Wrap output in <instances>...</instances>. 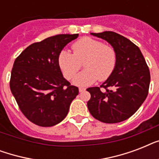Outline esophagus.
<instances>
[{"instance_id":"obj_1","label":"esophagus","mask_w":159,"mask_h":159,"mask_svg":"<svg viewBox=\"0 0 159 159\" xmlns=\"http://www.w3.org/2000/svg\"><path fill=\"white\" fill-rule=\"evenodd\" d=\"M85 90H86V88H84V87H79V92H84Z\"/></svg>"}]
</instances>
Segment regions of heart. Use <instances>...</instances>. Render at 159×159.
<instances>
[{
    "mask_svg": "<svg viewBox=\"0 0 159 159\" xmlns=\"http://www.w3.org/2000/svg\"><path fill=\"white\" fill-rule=\"evenodd\" d=\"M73 53L62 50L58 55V65L63 76L72 79L82 67L86 68L77 75L74 83L88 86L99 80L106 81L111 77L117 64V53L114 47L92 37H83L72 43Z\"/></svg>",
    "mask_w": 159,
    "mask_h": 159,
    "instance_id": "heart-1",
    "label": "heart"
}]
</instances>
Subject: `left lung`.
<instances>
[{
	"mask_svg": "<svg viewBox=\"0 0 159 159\" xmlns=\"http://www.w3.org/2000/svg\"><path fill=\"white\" fill-rule=\"evenodd\" d=\"M111 43L117 53L111 76L100 87H89L90 113L103 123L114 124L132 116L148 94L150 72L138 46L112 31L92 33Z\"/></svg>",
	"mask_w": 159,
	"mask_h": 159,
	"instance_id": "obj_1",
	"label": "left lung"
}]
</instances>
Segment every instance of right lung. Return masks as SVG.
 Instances as JSON below:
<instances>
[{
    "label": "right lung",
    "instance_id": "obj_1",
    "mask_svg": "<svg viewBox=\"0 0 159 159\" xmlns=\"http://www.w3.org/2000/svg\"><path fill=\"white\" fill-rule=\"evenodd\" d=\"M78 37L57 34L27 47L16 57L10 87L19 108L29 120L41 127L60 123L78 95V87L62 77L58 55Z\"/></svg>",
    "mask_w": 159,
    "mask_h": 159
}]
</instances>
